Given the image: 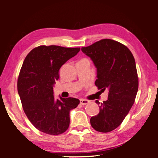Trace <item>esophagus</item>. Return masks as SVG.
<instances>
[{
  "label": "esophagus",
  "mask_w": 158,
  "mask_h": 158,
  "mask_svg": "<svg viewBox=\"0 0 158 158\" xmlns=\"http://www.w3.org/2000/svg\"><path fill=\"white\" fill-rule=\"evenodd\" d=\"M89 103V101L88 100H86V99H83V98H81V99H80V103L81 105H86V104H88Z\"/></svg>",
  "instance_id": "1"
}]
</instances>
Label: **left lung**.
<instances>
[{"mask_svg": "<svg viewBox=\"0 0 158 158\" xmlns=\"http://www.w3.org/2000/svg\"><path fill=\"white\" fill-rule=\"evenodd\" d=\"M82 52L97 69L95 85L101 91L108 89V98L99 105V113L90 118L96 131L107 133L121 124L134 103L138 89L135 61L129 49L118 42L103 39Z\"/></svg>", "mask_w": 158, "mask_h": 158, "instance_id": "1", "label": "left lung"}]
</instances>
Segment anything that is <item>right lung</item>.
Listing matches in <instances>:
<instances>
[{
  "instance_id": "obj_1",
  "label": "right lung",
  "mask_w": 158,
  "mask_h": 158,
  "mask_svg": "<svg viewBox=\"0 0 158 158\" xmlns=\"http://www.w3.org/2000/svg\"><path fill=\"white\" fill-rule=\"evenodd\" d=\"M80 48L40 46L24 59L18 80V92L30 122L43 133L59 135L70 125V112L79 103L75 98L55 99L53 87L60 69Z\"/></svg>"
}]
</instances>
